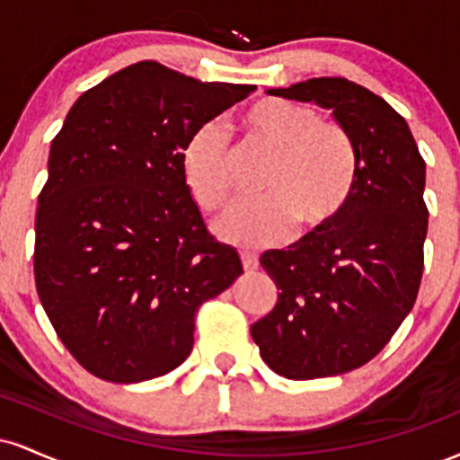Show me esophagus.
<instances>
[{
    "label": "esophagus",
    "instance_id": "34e87169",
    "mask_svg": "<svg viewBox=\"0 0 460 460\" xmlns=\"http://www.w3.org/2000/svg\"><path fill=\"white\" fill-rule=\"evenodd\" d=\"M242 266H244L246 272H252L260 268V257L255 252H242Z\"/></svg>",
    "mask_w": 460,
    "mask_h": 460
}]
</instances>
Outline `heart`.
<instances>
[{"label":"heart","mask_w":460,"mask_h":460,"mask_svg":"<svg viewBox=\"0 0 460 460\" xmlns=\"http://www.w3.org/2000/svg\"><path fill=\"white\" fill-rule=\"evenodd\" d=\"M244 142L270 155L257 192L216 220V235L240 246L279 244L292 234L309 240L340 223L358 179V153L344 125L322 119L311 105L261 99L242 114ZM183 181L194 200L214 212L235 188L234 155L218 125L190 136L181 151Z\"/></svg>","instance_id":"obj_1"}]
</instances>
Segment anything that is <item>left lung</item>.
Here are the masks:
<instances>
[{"instance_id": "1", "label": "left lung", "mask_w": 460, "mask_h": 460, "mask_svg": "<svg viewBox=\"0 0 460 460\" xmlns=\"http://www.w3.org/2000/svg\"><path fill=\"white\" fill-rule=\"evenodd\" d=\"M268 94L332 110L357 145V190L340 223L261 255L281 292L251 326L281 376H337L376 357L413 309L429 231L426 162L402 116L355 82L314 77Z\"/></svg>"}]
</instances>
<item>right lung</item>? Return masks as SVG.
Listing matches in <instances>:
<instances>
[{
  "label": "right lung",
  "instance_id": "1",
  "mask_svg": "<svg viewBox=\"0 0 460 460\" xmlns=\"http://www.w3.org/2000/svg\"><path fill=\"white\" fill-rule=\"evenodd\" d=\"M255 86L138 62L91 88L51 140L36 209V292L66 350L110 383L186 361L194 315L242 274L183 181L190 136Z\"/></svg>",
  "mask_w": 460,
  "mask_h": 460
}]
</instances>
